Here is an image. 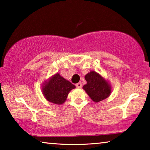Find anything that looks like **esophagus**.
Returning a JSON list of instances; mask_svg holds the SVG:
<instances>
[{
  "label": "esophagus",
  "instance_id": "34e87169",
  "mask_svg": "<svg viewBox=\"0 0 150 150\" xmlns=\"http://www.w3.org/2000/svg\"><path fill=\"white\" fill-rule=\"evenodd\" d=\"M76 87L77 88H81L82 87V83H78L76 84Z\"/></svg>",
  "mask_w": 150,
  "mask_h": 150
}]
</instances>
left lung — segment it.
I'll list each match as a JSON object with an SVG mask.
<instances>
[{
	"label": "left lung",
	"mask_w": 150,
	"mask_h": 150,
	"mask_svg": "<svg viewBox=\"0 0 150 150\" xmlns=\"http://www.w3.org/2000/svg\"><path fill=\"white\" fill-rule=\"evenodd\" d=\"M85 78L87 84L83 86V89L93 101L98 102L110 96V86L99 74L91 71Z\"/></svg>",
	"instance_id": "left-lung-1"
}]
</instances>
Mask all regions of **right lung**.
<instances>
[{"label": "right lung", "mask_w": 150, "mask_h": 150, "mask_svg": "<svg viewBox=\"0 0 150 150\" xmlns=\"http://www.w3.org/2000/svg\"><path fill=\"white\" fill-rule=\"evenodd\" d=\"M76 87L70 82L57 74L43 86V93L48 101L61 104L65 101L69 92Z\"/></svg>", "instance_id": "1"}]
</instances>
